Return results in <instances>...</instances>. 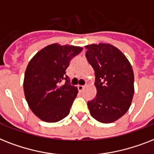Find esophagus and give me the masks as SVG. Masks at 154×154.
Here are the masks:
<instances>
[{
	"label": "esophagus",
	"instance_id": "esophagus-1",
	"mask_svg": "<svg viewBox=\"0 0 154 154\" xmlns=\"http://www.w3.org/2000/svg\"><path fill=\"white\" fill-rule=\"evenodd\" d=\"M84 88H85V86H82V85H79L78 86V89L79 91H83Z\"/></svg>",
	"mask_w": 154,
	"mask_h": 154
}]
</instances>
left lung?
<instances>
[{"label": "left lung", "instance_id": "obj_1", "mask_svg": "<svg viewBox=\"0 0 154 154\" xmlns=\"http://www.w3.org/2000/svg\"><path fill=\"white\" fill-rule=\"evenodd\" d=\"M86 57L94 71L96 97L87 103L90 114L97 121L111 123L129 110L134 93V75L130 61L110 44L85 46Z\"/></svg>", "mask_w": 154, "mask_h": 154}]
</instances>
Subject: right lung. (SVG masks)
<instances>
[{"label": "right lung", "instance_id": "right-lung-1", "mask_svg": "<svg viewBox=\"0 0 154 154\" xmlns=\"http://www.w3.org/2000/svg\"><path fill=\"white\" fill-rule=\"evenodd\" d=\"M83 48L73 45L52 44L39 51L27 66L24 92L35 116L46 122H56L69 114L78 88L69 83L66 70L71 60ZM63 79L66 83L61 85Z\"/></svg>", "mask_w": 154, "mask_h": 154}]
</instances>
